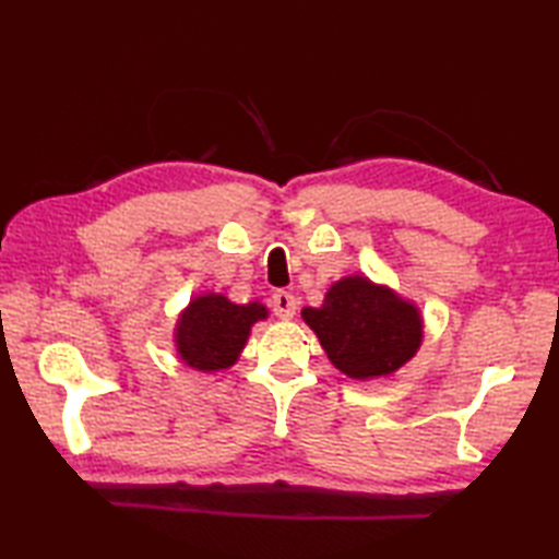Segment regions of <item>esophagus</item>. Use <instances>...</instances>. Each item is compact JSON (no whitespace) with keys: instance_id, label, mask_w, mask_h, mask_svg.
Listing matches in <instances>:
<instances>
[{"instance_id":"esophagus-1","label":"esophagus","mask_w":559,"mask_h":559,"mask_svg":"<svg viewBox=\"0 0 559 559\" xmlns=\"http://www.w3.org/2000/svg\"><path fill=\"white\" fill-rule=\"evenodd\" d=\"M273 312H276L278 319H293L295 312H298V300H295V295L288 290H276L273 293Z\"/></svg>"}]
</instances>
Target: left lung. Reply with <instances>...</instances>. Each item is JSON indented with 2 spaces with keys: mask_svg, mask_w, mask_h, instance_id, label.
I'll use <instances>...</instances> for the list:
<instances>
[{
  "mask_svg": "<svg viewBox=\"0 0 559 559\" xmlns=\"http://www.w3.org/2000/svg\"><path fill=\"white\" fill-rule=\"evenodd\" d=\"M329 360L350 379H377L401 370L423 343V314L396 290L367 276H346L324 295L322 307H305Z\"/></svg>",
  "mask_w": 559,
  "mask_h": 559,
  "instance_id": "1",
  "label": "left lung"
}]
</instances>
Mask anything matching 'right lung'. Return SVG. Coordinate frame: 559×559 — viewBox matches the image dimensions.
<instances>
[{
    "label": "right lung",
    "instance_id": "1",
    "mask_svg": "<svg viewBox=\"0 0 559 559\" xmlns=\"http://www.w3.org/2000/svg\"><path fill=\"white\" fill-rule=\"evenodd\" d=\"M266 317L261 302L235 305L221 293L197 295L177 317V355L199 372L228 370L240 358L249 331Z\"/></svg>",
    "mask_w": 559,
    "mask_h": 559
}]
</instances>
